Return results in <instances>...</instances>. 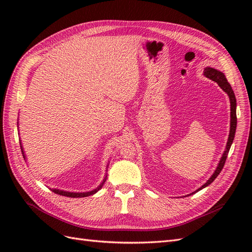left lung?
I'll return each mask as SVG.
<instances>
[{
    "mask_svg": "<svg viewBox=\"0 0 252 252\" xmlns=\"http://www.w3.org/2000/svg\"><path fill=\"white\" fill-rule=\"evenodd\" d=\"M204 74L206 75V77L209 78L210 80L215 81L219 84V86L222 88L225 93L228 94V96H229L230 98V104H231V124H230V133H229V138H228V142H227V146H226V151L224 152V155L222 157V158H220V161L219 163V166L218 168L216 169L215 173L212 174V177L205 183V184L196 190V191H199V190L205 188L206 186H208L209 184H211V183L216 180V178L218 177V175L220 174V172L222 171L223 167L225 165V162H226V158H227V156H228V152H229V149L231 147V144L233 142V139H234V134H235V129H236V100H235V95H234V93L233 90L230 86V84L228 83L225 74L223 72H220L217 69H215V68H210V67H206L205 68V71H204ZM195 191V192H196Z\"/></svg>",
    "mask_w": 252,
    "mask_h": 252,
    "instance_id": "left-lung-1",
    "label": "left lung"
}]
</instances>
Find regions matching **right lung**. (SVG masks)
<instances>
[{
    "label": "right lung",
    "mask_w": 252,
    "mask_h": 252,
    "mask_svg": "<svg viewBox=\"0 0 252 252\" xmlns=\"http://www.w3.org/2000/svg\"><path fill=\"white\" fill-rule=\"evenodd\" d=\"M21 149H22V146H21ZM22 150H23V149H22ZM22 154H23V157L25 158L24 152L22 151ZM105 181H106V180H104V182H105ZM104 182L102 183L101 186H98L96 189L93 190V191H89V192H81V193H79V192H78V193H77V192H67V191H63V190H58V189H53V191H55V193H57V194L69 196V197H85V196H88V195H91V194L95 193L98 189L102 188V186H103V184H104Z\"/></svg>",
    "instance_id": "right-lung-1"
}]
</instances>
